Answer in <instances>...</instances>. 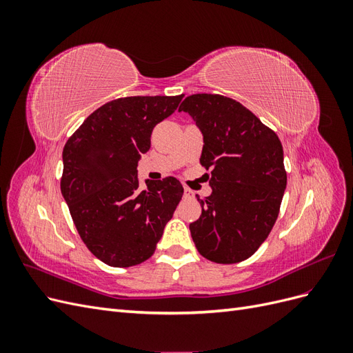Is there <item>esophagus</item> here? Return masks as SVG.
<instances>
[{
    "mask_svg": "<svg viewBox=\"0 0 353 353\" xmlns=\"http://www.w3.org/2000/svg\"><path fill=\"white\" fill-rule=\"evenodd\" d=\"M193 196H194L193 191H191V190L187 188V187H184V197H185V199H191Z\"/></svg>",
    "mask_w": 353,
    "mask_h": 353,
    "instance_id": "34e87169",
    "label": "esophagus"
}]
</instances>
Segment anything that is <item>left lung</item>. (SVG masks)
Returning <instances> with one entry per match:
<instances>
[{
    "label": "left lung",
    "mask_w": 353,
    "mask_h": 353,
    "mask_svg": "<svg viewBox=\"0 0 353 353\" xmlns=\"http://www.w3.org/2000/svg\"><path fill=\"white\" fill-rule=\"evenodd\" d=\"M179 112L201 130L200 165L210 169L212 194L197 197L201 215L190 223L196 248L216 263L249 259L280 213L287 185L280 138L243 104L219 94L190 95Z\"/></svg>",
    "instance_id": "obj_1"
}]
</instances>
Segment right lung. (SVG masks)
Segmentation results:
<instances>
[{"label":"right lung","mask_w":353,"mask_h":353,"mask_svg":"<svg viewBox=\"0 0 353 353\" xmlns=\"http://www.w3.org/2000/svg\"><path fill=\"white\" fill-rule=\"evenodd\" d=\"M184 95H135L103 104L63 148L61 194L83 244L114 268L143 263L156 250L184 188L174 176L147 181L137 166L150 148L153 128Z\"/></svg>","instance_id":"right-lung-1"}]
</instances>
